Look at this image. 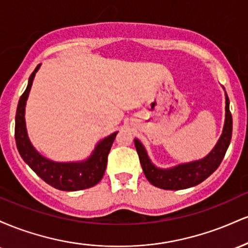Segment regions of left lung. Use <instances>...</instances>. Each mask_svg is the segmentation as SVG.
Returning a JSON list of instances; mask_svg holds the SVG:
<instances>
[{
  "instance_id": "left-lung-1",
  "label": "left lung",
  "mask_w": 248,
  "mask_h": 248,
  "mask_svg": "<svg viewBox=\"0 0 248 248\" xmlns=\"http://www.w3.org/2000/svg\"><path fill=\"white\" fill-rule=\"evenodd\" d=\"M232 138V115L230 112V100L225 92V122L223 133L213 149L202 160L162 169L156 167L148 156V153L140 140L134 139L136 152L146 178L154 186L164 190H182L197 186L217 170L223 161Z\"/></svg>"
}]
</instances>
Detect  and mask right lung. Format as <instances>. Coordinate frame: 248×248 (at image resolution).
<instances>
[{"label":"right lung","instance_id":"obj_1","mask_svg":"<svg viewBox=\"0 0 248 248\" xmlns=\"http://www.w3.org/2000/svg\"><path fill=\"white\" fill-rule=\"evenodd\" d=\"M41 64L31 73L27 90L19 98L15 118V140L19 155L23 161L51 186L62 191H78L94 186L104 177L107 167V156L118 132L110 134L96 143L92 154L82 161L56 162L49 160L31 143L25 124V105L29 96L32 81Z\"/></svg>","mask_w":248,"mask_h":248}]
</instances>
